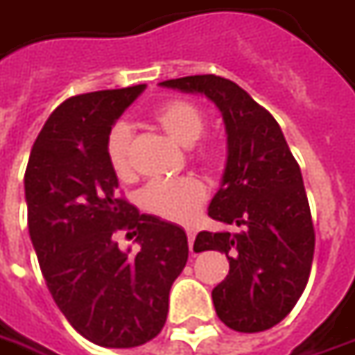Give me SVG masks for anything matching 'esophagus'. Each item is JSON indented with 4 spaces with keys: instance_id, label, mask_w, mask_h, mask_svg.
I'll return each mask as SVG.
<instances>
[{
    "instance_id": "1",
    "label": "esophagus",
    "mask_w": 355,
    "mask_h": 355,
    "mask_svg": "<svg viewBox=\"0 0 355 355\" xmlns=\"http://www.w3.org/2000/svg\"><path fill=\"white\" fill-rule=\"evenodd\" d=\"M187 237H188V247H190V250H192V247H194V237H196V231L194 229H187Z\"/></svg>"
}]
</instances>
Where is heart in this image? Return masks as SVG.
I'll return each instance as SVG.
<instances>
[{
  "instance_id": "heart-1",
  "label": "heart",
  "mask_w": 355,
  "mask_h": 355,
  "mask_svg": "<svg viewBox=\"0 0 355 355\" xmlns=\"http://www.w3.org/2000/svg\"><path fill=\"white\" fill-rule=\"evenodd\" d=\"M153 120L168 137H173L180 146L196 144L206 130V116L200 108L184 101V98H171L159 105L153 112ZM132 130L126 122H116L108 130L107 136V161L114 177L120 180H130L134 177V163H132ZM194 159L204 167H218L223 159L221 147L216 141H202L194 149ZM208 198V188L196 177H178L167 180H153L149 182L139 194L137 204L149 216L188 223L194 219L198 209Z\"/></svg>"
}]
</instances>
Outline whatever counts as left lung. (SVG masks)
<instances>
[{
	"label": "left lung",
	"mask_w": 355,
	"mask_h": 355,
	"mask_svg": "<svg viewBox=\"0 0 355 355\" xmlns=\"http://www.w3.org/2000/svg\"><path fill=\"white\" fill-rule=\"evenodd\" d=\"M206 95L221 110L227 165L208 216L239 233L200 231L196 252L219 250L229 274L211 291L229 329L262 332L289 315L309 282L315 229L297 161L266 108L219 76H188L161 83Z\"/></svg>",
	"instance_id": "1"
}]
</instances>
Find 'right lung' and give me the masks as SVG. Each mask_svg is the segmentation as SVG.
Returning <instances> with one entry per match:
<instances>
[{
	"label": "right lung",
	"mask_w": 355,
	"mask_h": 355,
	"mask_svg": "<svg viewBox=\"0 0 355 355\" xmlns=\"http://www.w3.org/2000/svg\"><path fill=\"white\" fill-rule=\"evenodd\" d=\"M146 85L71 96L46 120L25 173L28 233L64 317L105 348H134L165 327L168 291L187 266L184 229L118 196L108 130ZM140 245L120 251L116 233Z\"/></svg>",
	"instance_id": "obj_1"
}]
</instances>
